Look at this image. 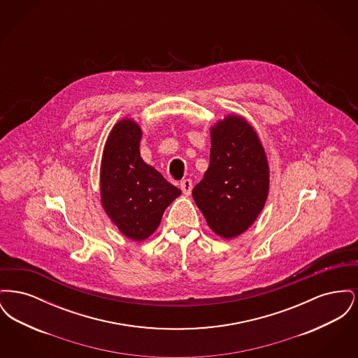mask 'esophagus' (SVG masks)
<instances>
[{
    "label": "esophagus",
    "mask_w": 358,
    "mask_h": 358,
    "mask_svg": "<svg viewBox=\"0 0 358 358\" xmlns=\"http://www.w3.org/2000/svg\"><path fill=\"white\" fill-rule=\"evenodd\" d=\"M180 187H181L182 193L189 196V194H190V192H192V187H193L192 180H189V178H187V180H182V181L180 182Z\"/></svg>",
    "instance_id": "esophagus-1"
}]
</instances>
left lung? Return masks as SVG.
Here are the masks:
<instances>
[{
    "mask_svg": "<svg viewBox=\"0 0 358 358\" xmlns=\"http://www.w3.org/2000/svg\"><path fill=\"white\" fill-rule=\"evenodd\" d=\"M210 143L209 168L192 196L215 234L236 238L266 204L267 157L254 127L238 115H228L210 129Z\"/></svg>",
    "mask_w": 358,
    "mask_h": 358,
    "instance_id": "obj_1",
    "label": "left lung"
}]
</instances>
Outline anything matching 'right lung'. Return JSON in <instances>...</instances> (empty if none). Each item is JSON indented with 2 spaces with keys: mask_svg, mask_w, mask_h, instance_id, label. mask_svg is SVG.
<instances>
[{
  "mask_svg": "<svg viewBox=\"0 0 358 358\" xmlns=\"http://www.w3.org/2000/svg\"><path fill=\"white\" fill-rule=\"evenodd\" d=\"M141 136L134 120H120L106 141L101 166L103 208L120 232L136 241L153 234L165 209L181 194L178 187L143 162Z\"/></svg>",
  "mask_w": 358,
  "mask_h": 358,
  "instance_id": "right-lung-1",
  "label": "right lung"
}]
</instances>
